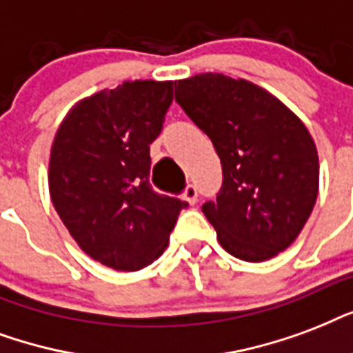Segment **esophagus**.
Instances as JSON below:
<instances>
[{
    "instance_id": "1",
    "label": "esophagus",
    "mask_w": 353,
    "mask_h": 353,
    "mask_svg": "<svg viewBox=\"0 0 353 353\" xmlns=\"http://www.w3.org/2000/svg\"><path fill=\"white\" fill-rule=\"evenodd\" d=\"M184 201H188L193 206L196 202V196H199V191H196V188L193 184H188L185 185V190H184Z\"/></svg>"
}]
</instances>
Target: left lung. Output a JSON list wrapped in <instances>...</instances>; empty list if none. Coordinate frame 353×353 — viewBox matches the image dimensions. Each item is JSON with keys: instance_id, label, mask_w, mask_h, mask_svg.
<instances>
[{"instance_id": "1", "label": "left lung", "mask_w": 353, "mask_h": 353, "mask_svg": "<svg viewBox=\"0 0 353 353\" xmlns=\"http://www.w3.org/2000/svg\"><path fill=\"white\" fill-rule=\"evenodd\" d=\"M174 99L208 134L223 165L215 201L202 204L221 247L265 261L291 245L319 195V154L305 125L267 90L223 73L174 83Z\"/></svg>"}]
</instances>
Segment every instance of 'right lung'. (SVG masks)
Wrapping results in <instances>:
<instances>
[{
    "mask_svg": "<svg viewBox=\"0 0 353 353\" xmlns=\"http://www.w3.org/2000/svg\"><path fill=\"white\" fill-rule=\"evenodd\" d=\"M173 83L132 81L79 101L54 134L49 193L77 245L116 270H139L165 250L188 202L151 188V143Z\"/></svg>",
    "mask_w": 353,
    "mask_h": 353,
    "instance_id": "1",
    "label": "right lung"
}]
</instances>
